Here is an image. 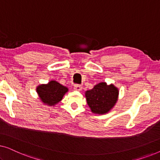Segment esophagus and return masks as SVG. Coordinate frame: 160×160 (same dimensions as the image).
Wrapping results in <instances>:
<instances>
[{
    "label": "esophagus",
    "mask_w": 160,
    "mask_h": 160,
    "mask_svg": "<svg viewBox=\"0 0 160 160\" xmlns=\"http://www.w3.org/2000/svg\"><path fill=\"white\" fill-rule=\"evenodd\" d=\"M74 89L76 91H81L82 89V86L80 84H75L74 85Z\"/></svg>",
    "instance_id": "obj_1"
}]
</instances>
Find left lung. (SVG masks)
Here are the masks:
<instances>
[{"mask_svg": "<svg viewBox=\"0 0 160 160\" xmlns=\"http://www.w3.org/2000/svg\"><path fill=\"white\" fill-rule=\"evenodd\" d=\"M119 91L113 84L101 82L86 92L87 101L93 113L102 114L108 112L117 102Z\"/></svg>", "mask_w": 160, "mask_h": 160, "instance_id": "obj_1", "label": "left lung"}]
</instances>
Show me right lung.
<instances>
[{"instance_id": "obj_1", "label": "right lung", "mask_w": 160, "mask_h": 160, "mask_svg": "<svg viewBox=\"0 0 160 160\" xmlns=\"http://www.w3.org/2000/svg\"><path fill=\"white\" fill-rule=\"evenodd\" d=\"M41 100L49 106H54L62 99L63 95L67 92V87L62 86L55 81H51L47 84H41L37 87Z\"/></svg>"}]
</instances>
